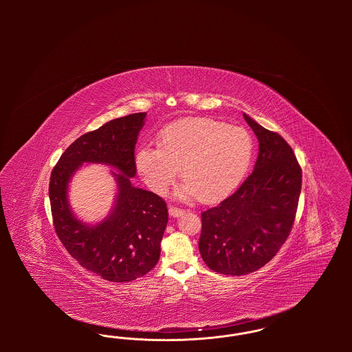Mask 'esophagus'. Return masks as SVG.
I'll use <instances>...</instances> for the list:
<instances>
[{"label": "esophagus", "instance_id": "1", "mask_svg": "<svg viewBox=\"0 0 352 352\" xmlns=\"http://www.w3.org/2000/svg\"><path fill=\"white\" fill-rule=\"evenodd\" d=\"M184 210H181V208H177L174 206H168V215L173 217V218H179V217L184 215Z\"/></svg>", "mask_w": 352, "mask_h": 352}]
</instances>
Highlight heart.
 <instances>
[{
	"mask_svg": "<svg viewBox=\"0 0 352 352\" xmlns=\"http://www.w3.org/2000/svg\"><path fill=\"white\" fill-rule=\"evenodd\" d=\"M158 146L142 145L135 168L155 194H165L179 174L184 184L178 197L218 201L230 194L250 168L251 134L212 118H182L166 125Z\"/></svg>",
	"mask_w": 352,
	"mask_h": 352,
	"instance_id": "obj_1",
	"label": "heart"
}]
</instances>
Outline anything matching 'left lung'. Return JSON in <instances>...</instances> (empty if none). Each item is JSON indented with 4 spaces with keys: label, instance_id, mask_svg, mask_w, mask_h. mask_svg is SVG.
<instances>
[{
    "label": "left lung",
    "instance_id": "left-lung-1",
    "mask_svg": "<svg viewBox=\"0 0 352 352\" xmlns=\"http://www.w3.org/2000/svg\"><path fill=\"white\" fill-rule=\"evenodd\" d=\"M258 140L251 175L230 198L201 214L199 252L207 267L243 276L264 267L294 223L302 171L289 144L244 113Z\"/></svg>",
    "mask_w": 352,
    "mask_h": 352
}]
</instances>
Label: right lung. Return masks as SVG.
<instances>
[{
  "mask_svg": "<svg viewBox=\"0 0 352 352\" xmlns=\"http://www.w3.org/2000/svg\"><path fill=\"white\" fill-rule=\"evenodd\" d=\"M146 112L105 122L80 135L59 158L51 173V212L58 237L68 253L104 280L129 283L151 272L160 260L168 224V207L154 192L135 187L134 146ZM84 163L115 168L117 197L109 215L95 225L78 219L70 208L67 187Z\"/></svg>",
  "mask_w": 352,
  "mask_h": 352,
  "instance_id": "add662e5",
  "label": "right lung"
}]
</instances>
